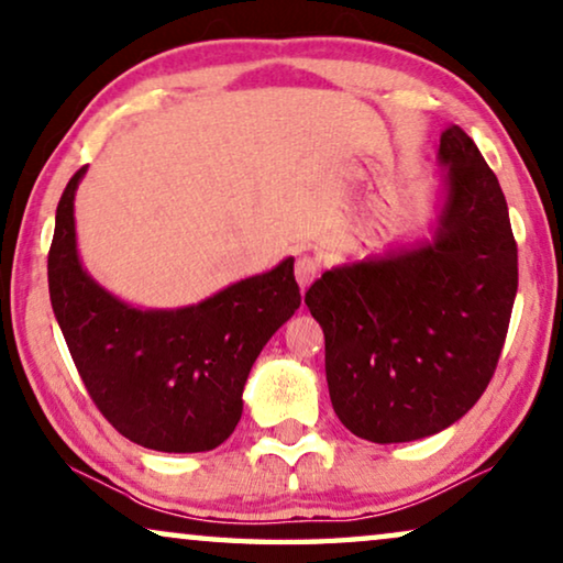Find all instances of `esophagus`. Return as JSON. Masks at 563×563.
Here are the masks:
<instances>
[{"mask_svg":"<svg viewBox=\"0 0 563 563\" xmlns=\"http://www.w3.org/2000/svg\"><path fill=\"white\" fill-rule=\"evenodd\" d=\"M317 272H320V264H317V258H312V256H299V258H297L295 276H297V284H299L301 291H305V289L309 287V284L314 282Z\"/></svg>","mask_w":563,"mask_h":563,"instance_id":"obj_1","label":"esophagus"}]
</instances>
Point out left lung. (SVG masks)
<instances>
[{"instance_id":"8db88e82","label":"left lung","mask_w":563,"mask_h":563,"mask_svg":"<svg viewBox=\"0 0 563 563\" xmlns=\"http://www.w3.org/2000/svg\"><path fill=\"white\" fill-rule=\"evenodd\" d=\"M431 239L330 268L305 295L324 332L338 419L376 444L452 427L490 383L518 291V246L498 177L460 126Z\"/></svg>"}]
</instances>
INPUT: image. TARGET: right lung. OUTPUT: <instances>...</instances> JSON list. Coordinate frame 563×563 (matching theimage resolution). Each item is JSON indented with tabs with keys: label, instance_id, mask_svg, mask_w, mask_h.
Segmentation results:
<instances>
[{
	"label": "right lung",
	"instance_id": "add662e5",
	"mask_svg": "<svg viewBox=\"0 0 563 563\" xmlns=\"http://www.w3.org/2000/svg\"><path fill=\"white\" fill-rule=\"evenodd\" d=\"M86 169L63 190L47 254L53 312L73 363L99 411L134 444L175 454L216 450L241 419L251 365L297 312L295 258L198 305H129L80 264L73 202Z\"/></svg>",
	"mask_w": 563,
	"mask_h": 563
}]
</instances>
